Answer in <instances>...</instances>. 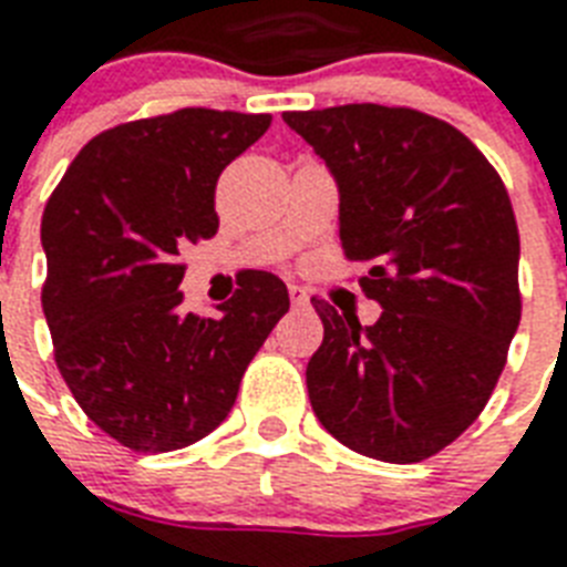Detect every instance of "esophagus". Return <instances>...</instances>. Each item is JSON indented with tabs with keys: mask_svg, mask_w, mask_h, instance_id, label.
<instances>
[{
	"mask_svg": "<svg viewBox=\"0 0 567 567\" xmlns=\"http://www.w3.org/2000/svg\"><path fill=\"white\" fill-rule=\"evenodd\" d=\"M288 293H291L293 306H309V291L302 285H288Z\"/></svg>",
	"mask_w": 567,
	"mask_h": 567,
	"instance_id": "34e87169",
	"label": "esophagus"
}]
</instances>
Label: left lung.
<instances>
[{"label":"left lung","mask_w":567,"mask_h":567,"mask_svg":"<svg viewBox=\"0 0 567 567\" xmlns=\"http://www.w3.org/2000/svg\"><path fill=\"white\" fill-rule=\"evenodd\" d=\"M282 120L327 162L338 235L382 306L377 323L315 300L323 344L311 409L355 453L421 462L488 403L520 323V240L509 194L458 128L412 109L338 105Z\"/></svg>","instance_id":"obj_1"}]
</instances>
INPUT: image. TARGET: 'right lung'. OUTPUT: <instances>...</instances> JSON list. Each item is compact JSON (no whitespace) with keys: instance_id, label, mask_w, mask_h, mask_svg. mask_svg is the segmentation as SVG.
I'll return each mask as SVG.
<instances>
[{"instance_id":"add662e5","label":"right lung","mask_w":567,"mask_h":567,"mask_svg":"<svg viewBox=\"0 0 567 567\" xmlns=\"http://www.w3.org/2000/svg\"><path fill=\"white\" fill-rule=\"evenodd\" d=\"M270 114L182 109L102 132L49 196L47 315L64 382L102 432L137 453L217 430L240 377L291 300L256 274L220 318L185 315L176 261L217 231L214 188Z\"/></svg>"}]
</instances>
